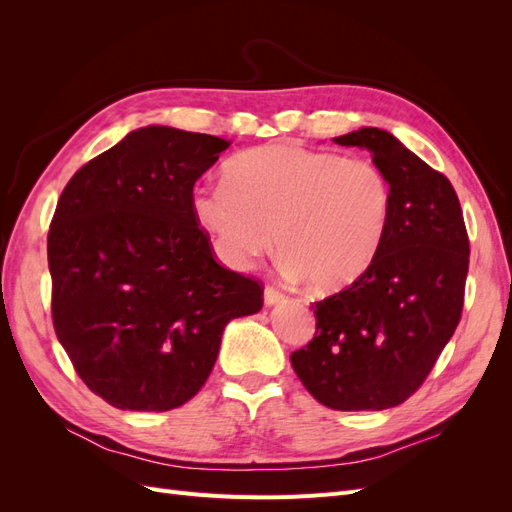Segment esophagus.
Here are the masks:
<instances>
[{
	"label": "esophagus",
	"instance_id": "1",
	"mask_svg": "<svg viewBox=\"0 0 512 512\" xmlns=\"http://www.w3.org/2000/svg\"><path fill=\"white\" fill-rule=\"evenodd\" d=\"M286 299V294L277 288V286H273V284H267L265 286V303L267 305H275V303H282Z\"/></svg>",
	"mask_w": 512,
	"mask_h": 512
}]
</instances>
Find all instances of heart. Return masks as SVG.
Wrapping results in <instances>:
<instances>
[{"mask_svg": "<svg viewBox=\"0 0 512 512\" xmlns=\"http://www.w3.org/2000/svg\"><path fill=\"white\" fill-rule=\"evenodd\" d=\"M190 205L232 269L254 267L277 241L286 275L337 292L376 260L393 192L371 160L275 143L230 158L224 183L196 185Z\"/></svg>", "mask_w": 512, "mask_h": 512, "instance_id": "b5f03b06", "label": "heart"}]
</instances>
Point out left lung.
<instances>
[{"label": "left lung", "instance_id": "left-lung-1", "mask_svg": "<svg viewBox=\"0 0 512 512\" xmlns=\"http://www.w3.org/2000/svg\"><path fill=\"white\" fill-rule=\"evenodd\" d=\"M333 141L371 153L391 183V222L361 280L312 305L314 339L290 363L322 406L386 410L421 389L457 329L470 239L451 181L393 134L361 128Z\"/></svg>", "mask_w": 512, "mask_h": 512}]
</instances>
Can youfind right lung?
<instances>
[{"mask_svg": "<svg viewBox=\"0 0 512 512\" xmlns=\"http://www.w3.org/2000/svg\"><path fill=\"white\" fill-rule=\"evenodd\" d=\"M224 138L149 126L76 170L49 230L51 312L89 391L166 412L207 382L224 327L262 307V284L215 260L190 198Z\"/></svg>", "mask_w": 512, "mask_h": 512, "instance_id": "obj_1", "label": "right lung"}]
</instances>
